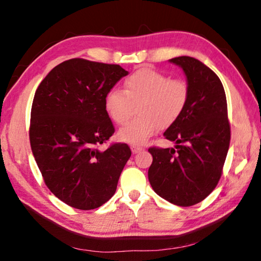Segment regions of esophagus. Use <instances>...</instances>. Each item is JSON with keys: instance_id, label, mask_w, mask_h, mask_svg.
Here are the masks:
<instances>
[{"instance_id": "1", "label": "esophagus", "mask_w": 261, "mask_h": 261, "mask_svg": "<svg viewBox=\"0 0 261 261\" xmlns=\"http://www.w3.org/2000/svg\"><path fill=\"white\" fill-rule=\"evenodd\" d=\"M131 151H132V153H134V154H137V153H139V152H141V151H144V148H143V147H139V146H135V145H132V146H131Z\"/></svg>"}]
</instances>
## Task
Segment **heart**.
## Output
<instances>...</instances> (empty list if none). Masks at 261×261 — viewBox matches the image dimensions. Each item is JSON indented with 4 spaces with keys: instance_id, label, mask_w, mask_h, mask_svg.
<instances>
[{
    "instance_id": "heart-1",
    "label": "heart",
    "mask_w": 261,
    "mask_h": 261,
    "mask_svg": "<svg viewBox=\"0 0 261 261\" xmlns=\"http://www.w3.org/2000/svg\"><path fill=\"white\" fill-rule=\"evenodd\" d=\"M189 101V86L182 79L152 69H140L124 81V91H109L105 98V110L116 124H124L134 113V118L118 131V139L131 145H143L161 129L173 125L183 114Z\"/></svg>"
}]
</instances>
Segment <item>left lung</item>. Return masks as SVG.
Returning a JSON list of instances; mask_svg holds the SVG:
<instances>
[{"label":"left lung","instance_id":"left-lung-1","mask_svg":"<svg viewBox=\"0 0 261 261\" xmlns=\"http://www.w3.org/2000/svg\"><path fill=\"white\" fill-rule=\"evenodd\" d=\"M183 70L189 101L183 114L165 131L173 148L151 147L148 180L156 194L171 204L188 207L213 191L222 174L230 144L227 99L220 78L199 60H169Z\"/></svg>","mask_w":261,"mask_h":261}]
</instances>
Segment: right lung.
<instances>
[{"instance_id":"obj_1","label":"right lung","mask_w":261,"mask_h":261,"mask_svg":"<svg viewBox=\"0 0 261 261\" xmlns=\"http://www.w3.org/2000/svg\"><path fill=\"white\" fill-rule=\"evenodd\" d=\"M129 73L117 64L72 59L51 70L34 94L30 141L48 189L65 204L94 210L116 191L131 156L126 144L96 146L114 134L105 98Z\"/></svg>"}]
</instances>
